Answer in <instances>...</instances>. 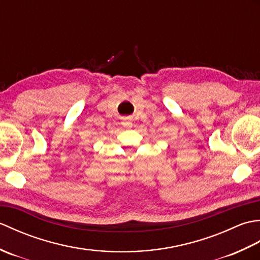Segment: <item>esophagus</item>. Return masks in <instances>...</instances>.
<instances>
[{
    "instance_id": "esophagus-1",
    "label": "esophagus",
    "mask_w": 260,
    "mask_h": 260,
    "mask_svg": "<svg viewBox=\"0 0 260 260\" xmlns=\"http://www.w3.org/2000/svg\"><path fill=\"white\" fill-rule=\"evenodd\" d=\"M123 126L127 127V128H129V127L133 126V123H132L131 119L127 118V119H124V120H123Z\"/></svg>"
}]
</instances>
